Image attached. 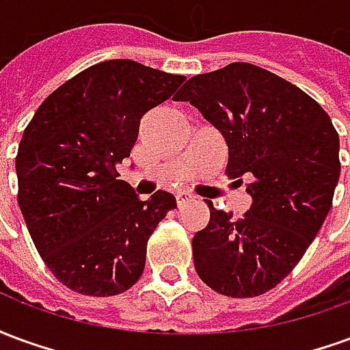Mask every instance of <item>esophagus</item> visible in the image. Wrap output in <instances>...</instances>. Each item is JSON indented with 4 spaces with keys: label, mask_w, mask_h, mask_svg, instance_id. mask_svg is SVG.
<instances>
[{
    "label": "esophagus",
    "mask_w": 350,
    "mask_h": 350,
    "mask_svg": "<svg viewBox=\"0 0 350 350\" xmlns=\"http://www.w3.org/2000/svg\"><path fill=\"white\" fill-rule=\"evenodd\" d=\"M191 200H195V195L189 193V191H182V193H178V195H176V202H178V206L189 204Z\"/></svg>",
    "instance_id": "1"
}]
</instances>
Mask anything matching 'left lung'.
Listing matches in <instances>:
<instances>
[{"instance_id":"1","label":"left lung","mask_w":350,"mask_h":350,"mask_svg":"<svg viewBox=\"0 0 350 350\" xmlns=\"http://www.w3.org/2000/svg\"><path fill=\"white\" fill-rule=\"evenodd\" d=\"M189 100L228 146L227 176L253 204L240 219L215 210L193 238L198 278L215 293L253 298L286 278L323 227L339 180V135L323 107L285 79L236 62L185 82Z\"/></svg>"}]
</instances>
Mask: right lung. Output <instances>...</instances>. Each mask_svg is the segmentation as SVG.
<instances>
[{
	"label": "right lung",
	"instance_id": "obj_1",
	"mask_svg": "<svg viewBox=\"0 0 350 350\" xmlns=\"http://www.w3.org/2000/svg\"><path fill=\"white\" fill-rule=\"evenodd\" d=\"M183 80L131 59L100 62L50 93L27 123L18 206L44 264L75 293L116 296L142 275L148 240L176 198L157 191L140 200L116 167L140 118Z\"/></svg>",
	"mask_w": 350,
	"mask_h": 350
}]
</instances>
